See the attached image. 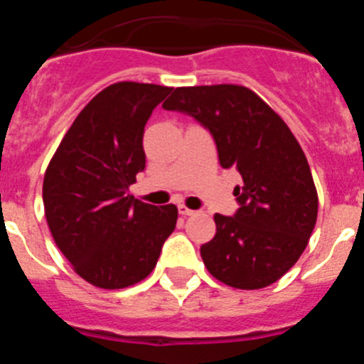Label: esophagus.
Listing matches in <instances>:
<instances>
[{
  "label": "esophagus",
  "instance_id": "34e87169",
  "mask_svg": "<svg viewBox=\"0 0 364 364\" xmlns=\"http://www.w3.org/2000/svg\"><path fill=\"white\" fill-rule=\"evenodd\" d=\"M178 213L182 215V217H189V215H195V213H197V211L189 210V208H186L184 204H180L178 205Z\"/></svg>",
  "mask_w": 364,
  "mask_h": 364
}]
</instances>
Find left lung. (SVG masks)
<instances>
[{
  "instance_id": "left-lung-1",
  "label": "left lung",
  "mask_w": 364,
  "mask_h": 364,
  "mask_svg": "<svg viewBox=\"0 0 364 364\" xmlns=\"http://www.w3.org/2000/svg\"><path fill=\"white\" fill-rule=\"evenodd\" d=\"M210 129L222 167L242 178L235 217L215 215L217 233L200 247L217 281L259 290L284 275L306 250L317 220V189L297 138L264 100L244 85L176 87L162 104Z\"/></svg>"
}]
</instances>
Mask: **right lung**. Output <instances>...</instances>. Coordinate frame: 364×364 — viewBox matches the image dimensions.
Masks as SVG:
<instances>
[{
    "mask_svg": "<svg viewBox=\"0 0 364 364\" xmlns=\"http://www.w3.org/2000/svg\"><path fill=\"white\" fill-rule=\"evenodd\" d=\"M169 92L154 83L105 87L76 117L45 171V218L54 242L96 288L144 281L176 226L175 204L156 208L129 195L146 167L144 127Z\"/></svg>",
    "mask_w": 364,
    "mask_h": 364,
    "instance_id": "add662e5",
    "label": "right lung"
}]
</instances>
